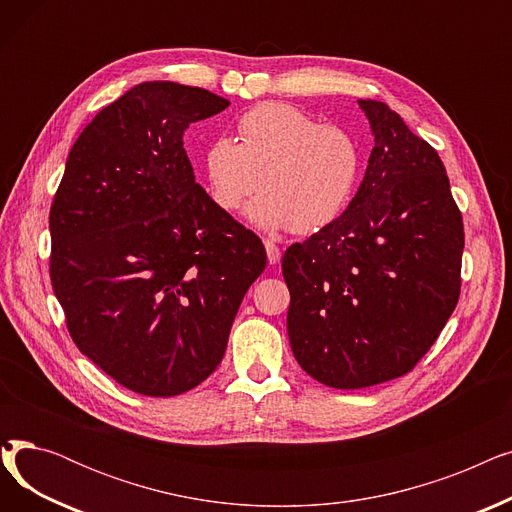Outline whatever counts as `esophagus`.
Segmentation results:
<instances>
[{"mask_svg":"<svg viewBox=\"0 0 512 512\" xmlns=\"http://www.w3.org/2000/svg\"><path fill=\"white\" fill-rule=\"evenodd\" d=\"M263 245H265V251H267V261H270L272 265L278 263L280 261V249H278L276 242L270 240V238H265Z\"/></svg>","mask_w":512,"mask_h":512,"instance_id":"34e87169","label":"esophagus"}]
</instances>
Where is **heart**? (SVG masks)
I'll return each mask as SVG.
<instances>
[{
  "instance_id": "b5f03b06",
  "label": "heart",
  "mask_w": 512,
  "mask_h": 512,
  "mask_svg": "<svg viewBox=\"0 0 512 512\" xmlns=\"http://www.w3.org/2000/svg\"><path fill=\"white\" fill-rule=\"evenodd\" d=\"M236 132L238 143L220 137L203 155L209 197L222 211L240 209L259 188L249 207L255 224L313 234L351 203L361 147L346 128L274 101L242 114Z\"/></svg>"
}]
</instances>
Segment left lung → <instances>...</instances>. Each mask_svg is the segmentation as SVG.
<instances>
[{"label":"left lung","mask_w":512,"mask_h":512,"mask_svg":"<svg viewBox=\"0 0 512 512\" xmlns=\"http://www.w3.org/2000/svg\"><path fill=\"white\" fill-rule=\"evenodd\" d=\"M375 147L348 209L282 257L288 338L313 380L369 388L409 373L461 294L463 215L438 151L359 99Z\"/></svg>","instance_id":"8db88e82"}]
</instances>
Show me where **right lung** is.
I'll use <instances>...</instances> for the list:
<instances>
[{
	"label": "right lung",
	"instance_id": "1",
	"mask_svg": "<svg viewBox=\"0 0 512 512\" xmlns=\"http://www.w3.org/2000/svg\"><path fill=\"white\" fill-rule=\"evenodd\" d=\"M228 99L168 80L85 126L49 209V278L78 351L143 396L193 390L220 365L265 270L259 236L195 182L188 124Z\"/></svg>",
	"mask_w": 512,
	"mask_h": 512
}]
</instances>
